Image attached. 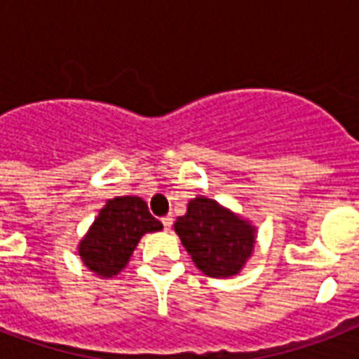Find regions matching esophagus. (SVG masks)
Here are the masks:
<instances>
[{
  "label": "esophagus",
  "instance_id": "1",
  "mask_svg": "<svg viewBox=\"0 0 359 359\" xmlns=\"http://www.w3.org/2000/svg\"><path fill=\"white\" fill-rule=\"evenodd\" d=\"M162 224H163V229L165 231L171 229V225H173V216H163Z\"/></svg>",
  "mask_w": 359,
  "mask_h": 359
}]
</instances>
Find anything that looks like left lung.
I'll use <instances>...</instances> for the list:
<instances>
[{
  "label": "left lung",
  "instance_id": "left-lung-1",
  "mask_svg": "<svg viewBox=\"0 0 359 359\" xmlns=\"http://www.w3.org/2000/svg\"><path fill=\"white\" fill-rule=\"evenodd\" d=\"M175 231L196 266L210 278L238 273L255 244V229L248 222L207 197L188 203V212L177 218Z\"/></svg>",
  "mask_w": 359,
  "mask_h": 359
}]
</instances>
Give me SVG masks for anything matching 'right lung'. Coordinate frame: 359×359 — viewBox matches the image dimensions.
<instances>
[{"instance_id":"add662e5","label":"right lung","mask_w":359,"mask_h":359,"mask_svg":"<svg viewBox=\"0 0 359 359\" xmlns=\"http://www.w3.org/2000/svg\"><path fill=\"white\" fill-rule=\"evenodd\" d=\"M162 229L141 197H115L100 210L81 240L80 257L102 278L119 273L145 233Z\"/></svg>"}]
</instances>
